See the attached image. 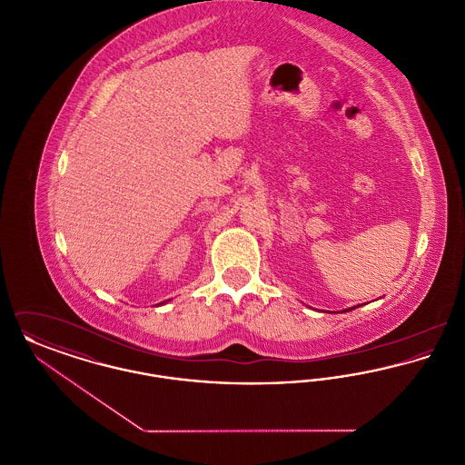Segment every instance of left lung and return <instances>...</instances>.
Segmentation results:
<instances>
[{
  "label": "left lung",
  "mask_w": 465,
  "mask_h": 465,
  "mask_svg": "<svg viewBox=\"0 0 465 465\" xmlns=\"http://www.w3.org/2000/svg\"><path fill=\"white\" fill-rule=\"evenodd\" d=\"M347 310H354V309H347ZM347 310H345V312H347Z\"/></svg>",
  "instance_id": "8db88e82"
}]
</instances>
